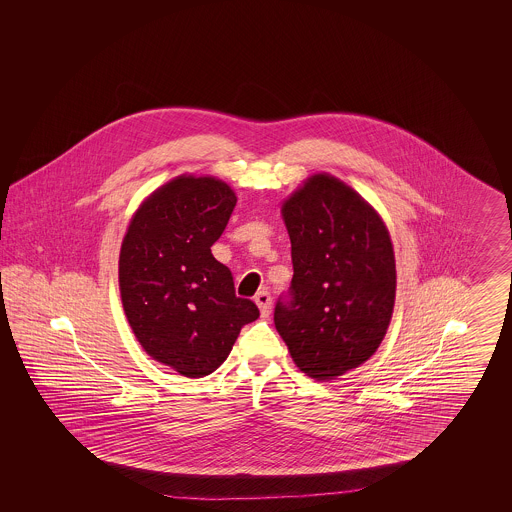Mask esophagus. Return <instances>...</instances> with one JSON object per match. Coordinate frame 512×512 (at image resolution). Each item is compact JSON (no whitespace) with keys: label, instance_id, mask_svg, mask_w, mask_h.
<instances>
[{"label":"esophagus","instance_id":"esophagus-1","mask_svg":"<svg viewBox=\"0 0 512 512\" xmlns=\"http://www.w3.org/2000/svg\"><path fill=\"white\" fill-rule=\"evenodd\" d=\"M255 303H257V307L261 309V315L268 317L270 307H272V297H270V293H268L267 290H261V292L255 295Z\"/></svg>","mask_w":512,"mask_h":512}]
</instances>
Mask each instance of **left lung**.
<instances>
[{
    "instance_id": "8db88e82",
    "label": "left lung",
    "mask_w": 512,
    "mask_h": 512,
    "mask_svg": "<svg viewBox=\"0 0 512 512\" xmlns=\"http://www.w3.org/2000/svg\"><path fill=\"white\" fill-rule=\"evenodd\" d=\"M292 242L290 292L274 324L293 363L332 380L368 361L384 340L395 303L390 232L338 178L311 176L282 205Z\"/></svg>"
}]
</instances>
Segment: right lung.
<instances>
[{
    "label": "right lung",
    "mask_w": 512,
    "mask_h": 512,
    "mask_svg": "<svg viewBox=\"0 0 512 512\" xmlns=\"http://www.w3.org/2000/svg\"><path fill=\"white\" fill-rule=\"evenodd\" d=\"M236 201L213 176H178L147 197L122 240L119 286L132 332L147 355L188 378L215 372L259 317L211 253Z\"/></svg>",
    "instance_id": "obj_1"
}]
</instances>
